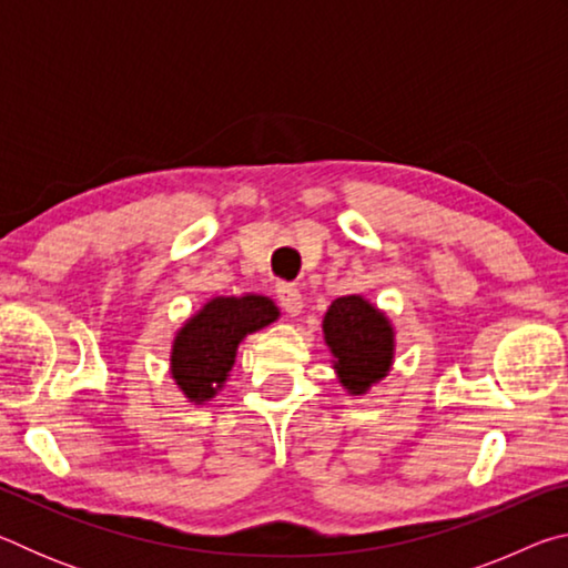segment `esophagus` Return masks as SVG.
<instances>
[{
	"instance_id": "obj_1",
	"label": "esophagus",
	"mask_w": 568,
	"mask_h": 568,
	"mask_svg": "<svg viewBox=\"0 0 568 568\" xmlns=\"http://www.w3.org/2000/svg\"><path fill=\"white\" fill-rule=\"evenodd\" d=\"M277 301H281L283 311L291 315V318H295V315L303 313V295L301 291H297L295 285L291 283H281L277 285Z\"/></svg>"
}]
</instances>
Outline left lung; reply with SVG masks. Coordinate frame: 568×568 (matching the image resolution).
<instances>
[{"mask_svg":"<svg viewBox=\"0 0 568 568\" xmlns=\"http://www.w3.org/2000/svg\"><path fill=\"white\" fill-rule=\"evenodd\" d=\"M323 341L348 396H365L396 361V328L388 313L358 293L335 297L323 313Z\"/></svg>","mask_w":568,"mask_h":568,"instance_id":"1","label":"left lung"}]
</instances>
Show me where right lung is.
Returning <instances> with one entry per match:
<instances>
[{
  "label": "right lung",
  "mask_w": 568,
  "mask_h": 568,
  "mask_svg": "<svg viewBox=\"0 0 568 568\" xmlns=\"http://www.w3.org/2000/svg\"><path fill=\"white\" fill-rule=\"evenodd\" d=\"M277 318L281 307L265 295L210 297L180 325L170 345V376L182 396L195 406L213 400L225 388L240 343Z\"/></svg>",
  "instance_id": "1"
}]
</instances>
